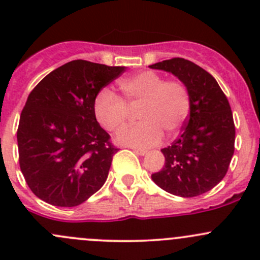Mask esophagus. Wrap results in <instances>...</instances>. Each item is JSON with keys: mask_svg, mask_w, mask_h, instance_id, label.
<instances>
[{"mask_svg": "<svg viewBox=\"0 0 260 260\" xmlns=\"http://www.w3.org/2000/svg\"><path fill=\"white\" fill-rule=\"evenodd\" d=\"M131 148H132L133 152H135L136 154H138V156H145V154H147V151L143 148H138V147H131Z\"/></svg>", "mask_w": 260, "mask_h": 260, "instance_id": "obj_1", "label": "esophagus"}]
</instances>
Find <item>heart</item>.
Masks as SVG:
<instances>
[{"label":"heart","mask_w":260,"mask_h":260,"mask_svg":"<svg viewBox=\"0 0 260 260\" xmlns=\"http://www.w3.org/2000/svg\"><path fill=\"white\" fill-rule=\"evenodd\" d=\"M125 103L109 89L96 95L94 113L109 132H118L127 123L129 109L138 111L141 123L125 128L118 142L133 147H149L164 137L180 132L190 114V95L180 81H166L154 72H142L119 81Z\"/></svg>","instance_id":"b5f03b06"}]
</instances>
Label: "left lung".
<instances>
[{"instance_id":"8db88e82","label":"left lung","mask_w":260,"mask_h":260,"mask_svg":"<svg viewBox=\"0 0 260 260\" xmlns=\"http://www.w3.org/2000/svg\"><path fill=\"white\" fill-rule=\"evenodd\" d=\"M149 68L171 73L190 95V114L182 133L172 146L161 149L165 167L152 174V180L181 198L208 192L224 179L234 154L235 127L229 102L214 77L192 61L174 57Z\"/></svg>"}]
</instances>
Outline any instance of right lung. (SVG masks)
I'll return each mask as SVG.
<instances>
[{
    "label": "right lung",
    "mask_w": 260,
    "mask_h": 260,
    "mask_svg": "<svg viewBox=\"0 0 260 260\" xmlns=\"http://www.w3.org/2000/svg\"><path fill=\"white\" fill-rule=\"evenodd\" d=\"M124 69L73 60L46 75L30 93L18 123V158L39 199L73 208L104 185L118 148L96 122L94 103Z\"/></svg>",
    "instance_id": "right-lung-1"
}]
</instances>
